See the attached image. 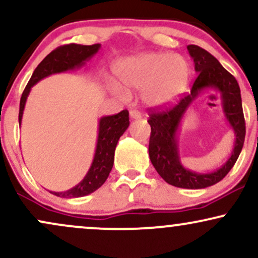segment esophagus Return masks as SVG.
I'll list each match as a JSON object with an SVG mask.
<instances>
[{
  "mask_svg": "<svg viewBox=\"0 0 258 258\" xmlns=\"http://www.w3.org/2000/svg\"><path fill=\"white\" fill-rule=\"evenodd\" d=\"M130 117H131V119H141L142 114L137 110H131L130 111Z\"/></svg>",
  "mask_w": 258,
  "mask_h": 258,
  "instance_id": "1",
  "label": "esophagus"
}]
</instances>
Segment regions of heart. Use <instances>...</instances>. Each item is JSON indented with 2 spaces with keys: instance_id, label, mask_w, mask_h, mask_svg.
I'll return each mask as SVG.
<instances>
[{
  "instance_id": "b5f03b06",
  "label": "heart",
  "mask_w": 258,
  "mask_h": 258,
  "mask_svg": "<svg viewBox=\"0 0 258 258\" xmlns=\"http://www.w3.org/2000/svg\"><path fill=\"white\" fill-rule=\"evenodd\" d=\"M120 85L112 84L111 92L121 100L128 91L142 90L144 104L150 108H167L186 91L190 67L184 57L164 52H147L122 59L115 67Z\"/></svg>"
}]
</instances>
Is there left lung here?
<instances>
[{
    "label": "left lung",
    "instance_id": "left-lung-1",
    "mask_svg": "<svg viewBox=\"0 0 258 258\" xmlns=\"http://www.w3.org/2000/svg\"><path fill=\"white\" fill-rule=\"evenodd\" d=\"M193 58L195 79L190 93L173 108L164 111L154 110L149 115L152 127L149 139V158L158 173L168 184L185 189H203L218 183L232 170L240 155L245 141V119L242 112L240 87L214 55L195 44L186 47ZM214 88L220 92L225 116L236 135V143L231 158L214 173L199 174L185 169L180 162L176 132L185 111L201 91Z\"/></svg>",
    "mask_w": 258,
    "mask_h": 258
}]
</instances>
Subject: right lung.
Instances as JSON below:
<instances>
[{
  "mask_svg": "<svg viewBox=\"0 0 258 258\" xmlns=\"http://www.w3.org/2000/svg\"><path fill=\"white\" fill-rule=\"evenodd\" d=\"M99 43L92 44V46L70 43L58 47L57 49L49 53L37 65L24 92H23L19 106V125H22L26 98L30 93L32 86L52 74L64 73L68 70L75 69V68H81L86 61L90 60L99 51ZM128 125L130 117L127 110H122L119 114L111 115V116L100 117L96 153H94L93 161H92L90 170L86 173L85 178L69 190L51 191V193L61 198H81L93 193L104 184L109 173H110L112 165H114L115 148Z\"/></svg>",
  "mask_w": 258,
  "mask_h": 258,
  "instance_id": "obj_1",
  "label": "right lung"
}]
</instances>
